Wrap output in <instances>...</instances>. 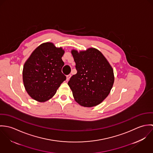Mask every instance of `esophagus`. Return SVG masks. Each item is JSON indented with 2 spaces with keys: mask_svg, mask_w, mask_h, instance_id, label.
Listing matches in <instances>:
<instances>
[{
  "mask_svg": "<svg viewBox=\"0 0 153 153\" xmlns=\"http://www.w3.org/2000/svg\"><path fill=\"white\" fill-rule=\"evenodd\" d=\"M71 76V74H69V75H66V81H69V79H70Z\"/></svg>",
  "mask_w": 153,
  "mask_h": 153,
  "instance_id": "1",
  "label": "esophagus"
}]
</instances>
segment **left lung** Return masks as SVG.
I'll list each match as a JSON object with an SVG mask.
<instances>
[{"label": "left lung", "mask_w": 153, "mask_h": 153, "mask_svg": "<svg viewBox=\"0 0 153 153\" xmlns=\"http://www.w3.org/2000/svg\"><path fill=\"white\" fill-rule=\"evenodd\" d=\"M77 73L68 81L75 101L81 105L92 107L108 95L114 76L112 67L104 55L95 48L78 52L72 50Z\"/></svg>", "instance_id": "1"}]
</instances>
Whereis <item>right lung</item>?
Instances as JSON below:
<instances>
[{
    "label": "right lung",
    "instance_id": "1",
    "mask_svg": "<svg viewBox=\"0 0 153 153\" xmlns=\"http://www.w3.org/2000/svg\"><path fill=\"white\" fill-rule=\"evenodd\" d=\"M62 48L49 42L39 45L25 62L23 81L26 91L35 100L45 102L51 98L66 79L62 72L64 62Z\"/></svg>",
    "mask_w": 153,
    "mask_h": 153
}]
</instances>
